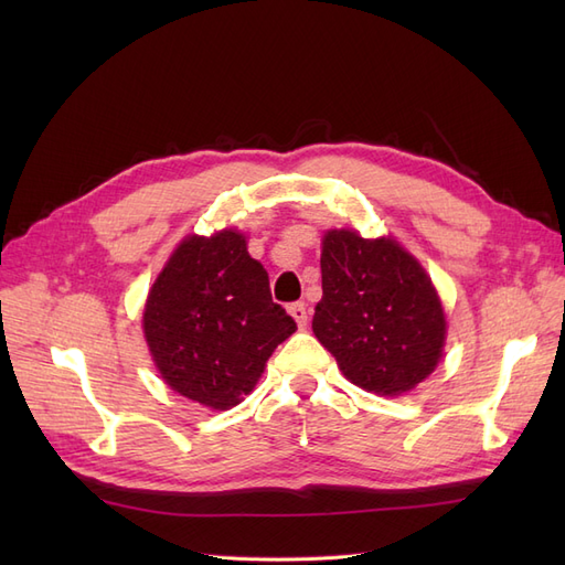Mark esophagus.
I'll list each match as a JSON object with an SVG mask.
<instances>
[{"instance_id": "esophagus-1", "label": "esophagus", "mask_w": 565, "mask_h": 565, "mask_svg": "<svg viewBox=\"0 0 565 565\" xmlns=\"http://www.w3.org/2000/svg\"><path fill=\"white\" fill-rule=\"evenodd\" d=\"M289 316L297 320L299 328H306V322H309V309H306L303 301H295L289 303Z\"/></svg>"}]
</instances>
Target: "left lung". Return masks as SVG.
<instances>
[{
  "mask_svg": "<svg viewBox=\"0 0 565 565\" xmlns=\"http://www.w3.org/2000/svg\"><path fill=\"white\" fill-rule=\"evenodd\" d=\"M320 270L313 332L349 382L398 396L429 377L446 344V313L413 254L393 237L328 231Z\"/></svg>",
  "mask_w": 565,
  "mask_h": 565,
  "instance_id": "1",
  "label": "left lung"
}]
</instances>
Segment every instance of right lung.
<instances>
[{"label": "right lung", "mask_w": 565, "mask_h": 565, "mask_svg": "<svg viewBox=\"0 0 565 565\" xmlns=\"http://www.w3.org/2000/svg\"><path fill=\"white\" fill-rule=\"evenodd\" d=\"M295 330L292 316L270 297L266 268L233 228L188 235L152 282L143 311L162 380L212 409L241 403Z\"/></svg>", "instance_id": "right-lung-1"}]
</instances>
